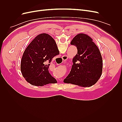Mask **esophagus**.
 Here are the masks:
<instances>
[{"label": "esophagus", "mask_w": 122, "mask_h": 122, "mask_svg": "<svg viewBox=\"0 0 122 122\" xmlns=\"http://www.w3.org/2000/svg\"><path fill=\"white\" fill-rule=\"evenodd\" d=\"M68 58V56H67V55H63V56H62V60H63V61H65L67 60Z\"/></svg>", "instance_id": "esophagus-1"}]
</instances>
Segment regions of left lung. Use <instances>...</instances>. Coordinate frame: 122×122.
<instances>
[{"label":"left lung","instance_id":"obj_1","mask_svg":"<svg viewBox=\"0 0 122 122\" xmlns=\"http://www.w3.org/2000/svg\"><path fill=\"white\" fill-rule=\"evenodd\" d=\"M71 44L76 46L77 53L73 58L71 70L64 82L91 86L102 75L103 60L100 50L93 39L83 33L75 36Z\"/></svg>","mask_w":122,"mask_h":122}]
</instances>
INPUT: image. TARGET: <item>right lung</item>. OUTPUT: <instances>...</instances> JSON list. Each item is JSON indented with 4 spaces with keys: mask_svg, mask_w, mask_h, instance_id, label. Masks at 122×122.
<instances>
[{
    "mask_svg": "<svg viewBox=\"0 0 122 122\" xmlns=\"http://www.w3.org/2000/svg\"><path fill=\"white\" fill-rule=\"evenodd\" d=\"M60 54L54 40L49 35H38L25 50L21 61V71L28 83L43 86L57 82L48 68L52 58Z\"/></svg>",
    "mask_w": 122,
    "mask_h": 122,
    "instance_id": "obj_1",
    "label": "right lung"
}]
</instances>
